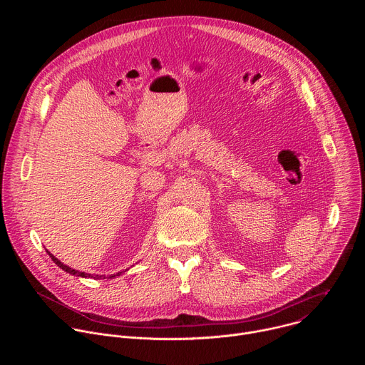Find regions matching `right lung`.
Returning a JSON list of instances; mask_svg holds the SVG:
<instances>
[{
    "mask_svg": "<svg viewBox=\"0 0 365 365\" xmlns=\"http://www.w3.org/2000/svg\"><path fill=\"white\" fill-rule=\"evenodd\" d=\"M48 255H50L51 258H53V259H55V263H56L58 266H61V267H62L65 272H68V273H71V274H78V276H82V277H86V276H88V274H85V273H79V272H76V270H72V269H69L68 266H63V264L59 262V259H58V258H55V257L51 255L50 252H48ZM89 276H91V274H89Z\"/></svg>",
    "mask_w": 365,
    "mask_h": 365,
    "instance_id": "add662e5",
    "label": "right lung"
}]
</instances>
